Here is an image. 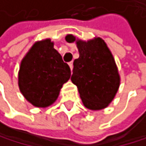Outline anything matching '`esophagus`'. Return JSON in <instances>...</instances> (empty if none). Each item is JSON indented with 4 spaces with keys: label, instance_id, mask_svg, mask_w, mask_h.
Returning a JSON list of instances; mask_svg holds the SVG:
<instances>
[{
    "label": "esophagus",
    "instance_id": "1",
    "mask_svg": "<svg viewBox=\"0 0 146 146\" xmlns=\"http://www.w3.org/2000/svg\"><path fill=\"white\" fill-rule=\"evenodd\" d=\"M68 66H69V68H70V69H71V71L73 70V62L71 61V62H69L68 63Z\"/></svg>",
    "mask_w": 146,
    "mask_h": 146
}]
</instances>
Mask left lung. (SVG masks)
<instances>
[{
	"instance_id": "8db88e82",
	"label": "left lung",
	"mask_w": 146,
	"mask_h": 146,
	"mask_svg": "<svg viewBox=\"0 0 146 146\" xmlns=\"http://www.w3.org/2000/svg\"><path fill=\"white\" fill-rule=\"evenodd\" d=\"M75 42L79 58L74 60L71 81L77 86L82 103L89 110L108 108L120 86V75L111 50L103 38L83 40L72 34L65 38Z\"/></svg>"
}]
</instances>
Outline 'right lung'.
<instances>
[{
	"instance_id": "1",
	"label": "right lung",
	"mask_w": 146,
	"mask_h": 146,
	"mask_svg": "<svg viewBox=\"0 0 146 146\" xmlns=\"http://www.w3.org/2000/svg\"><path fill=\"white\" fill-rule=\"evenodd\" d=\"M71 71L50 38L33 43L21 61L18 85L21 93L32 106L46 108L56 102L62 86Z\"/></svg>"
}]
</instances>
